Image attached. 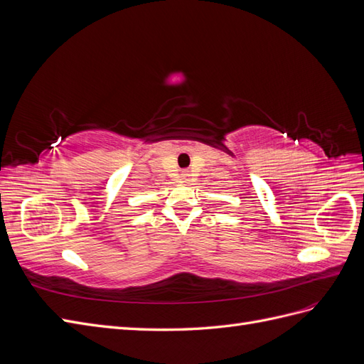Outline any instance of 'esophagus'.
Segmentation results:
<instances>
[{
    "mask_svg": "<svg viewBox=\"0 0 364 364\" xmlns=\"http://www.w3.org/2000/svg\"><path fill=\"white\" fill-rule=\"evenodd\" d=\"M186 178H188V174L183 173V174H182V179H183V181H186Z\"/></svg>",
    "mask_w": 364,
    "mask_h": 364,
    "instance_id": "34e87169",
    "label": "esophagus"
}]
</instances>
